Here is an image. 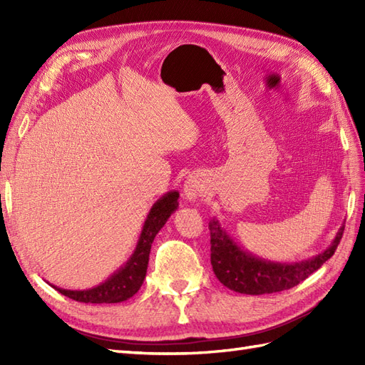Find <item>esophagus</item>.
Segmentation results:
<instances>
[{"mask_svg":"<svg viewBox=\"0 0 365 365\" xmlns=\"http://www.w3.org/2000/svg\"><path fill=\"white\" fill-rule=\"evenodd\" d=\"M184 195L187 201L197 202L205 195V181L200 175H190L184 184Z\"/></svg>","mask_w":365,"mask_h":365,"instance_id":"obj_1","label":"esophagus"}]
</instances>
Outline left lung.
Instances as JSON below:
<instances>
[{"label":"left lung","mask_w":365,"mask_h":365,"mask_svg":"<svg viewBox=\"0 0 365 365\" xmlns=\"http://www.w3.org/2000/svg\"><path fill=\"white\" fill-rule=\"evenodd\" d=\"M208 230L212 267L217 280L235 292L262 295L291 289L315 272L334 256L344 225L324 251L300 262H271L256 256L235 242L216 217L210 219Z\"/></svg>","instance_id":"8db88e82"}]
</instances>
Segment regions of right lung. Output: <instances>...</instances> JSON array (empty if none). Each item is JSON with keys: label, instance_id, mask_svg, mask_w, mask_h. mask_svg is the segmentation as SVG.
<instances>
[{"label": "right lung", "instance_id": "right-lung-1", "mask_svg": "<svg viewBox=\"0 0 365 365\" xmlns=\"http://www.w3.org/2000/svg\"><path fill=\"white\" fill-rule=\"evenodd\" d=\"M178 197L180 192L170 190L150 207L134 252L105 282L90 289H63L51 284L53 288L81 303H121L134 297L146 277L152 242L168 219L178 210Z\"/></svg>", "mask_w": 365, "mask_h": 365}]
</instances>
